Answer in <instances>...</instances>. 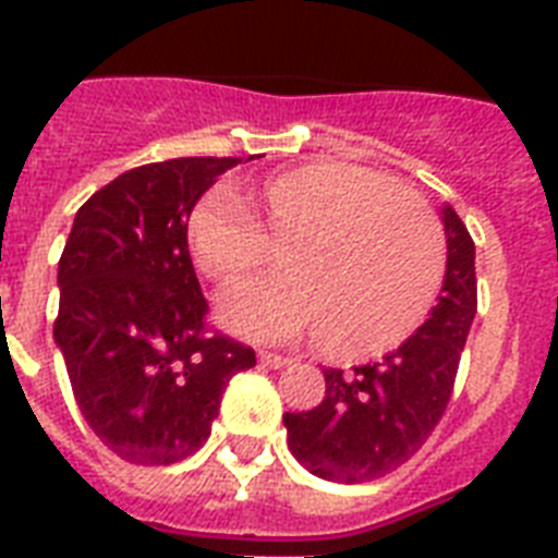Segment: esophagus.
Listing matches in <instances>:
<instances>
[{
    "label": "esophagus",
    "mask_w": 558,
    "mask_h": 558,
    "mask_svg": "<svg viewBox=\"0 0 558 558\" xmlns=\"http://www.w3.org/2000/svg\"><path fill=\"white\" fill-rule=\"evenodd\" d=\"M257 359H260V365L271 367V371H278V367L292 365V359H289V356H278V353H266V350H263V353Z\"/></svg>",
    "instance_id": "esophagus-1"
}]
</instances>
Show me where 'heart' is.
Instances as JSON below:
<instances>
[{
    "label": "heart",
    "mask_w": 558,
    "mask_h": 558,
    "mask_svg": "<svg viewBox=\"0 0 558 558\" xmlns=\"http://www.w3.org/2000/svg\"><path fill=\"white\" fill-rule=\"evenodd\" d=\"M187 252L217 287H234L280 245V278L234 289L222 318L254 339H298L332 362L402 348L432 313L446 278L434 210L385 173L306 161L260 182L210 193L191 210Z\"/></svg>",
    "instance_id": "b5f03b06"
}]
</instances>
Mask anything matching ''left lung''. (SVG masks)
<instances>
[{
    "instance_id": "left-lung-1",
    "label": "left lung",
    "mask_w": 558,
    "mask_h": 558,
    "mask_svg": "<svg viewBox=\"0 0 558 558\" xmlns=\"http://www.w3.org/2000/svg\"><path fill=\"white\" fill-rule=\"evenodd\" d=\"M449 260L442 295L425 324L393 353L353 367L324 371L322 405L283 414L289 451L304 469L336 484L390 475L432 437L449 405L460 353L477 313L475 243L463 219L442 210Z\"/></svg>"
}]
</instances>
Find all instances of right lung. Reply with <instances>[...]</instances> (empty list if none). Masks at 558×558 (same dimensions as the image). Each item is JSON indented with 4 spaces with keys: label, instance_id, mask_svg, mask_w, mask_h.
<instances>
[{
    "label": "right lung",
    "instance_id": "obj_1",
    "mask_svg": "<svg viewBox=\"0 0 558 558\" xmlns=\"http://www.w3.org/2000/svg\"><path fill=\"white\" fill-rule=\"evenodd\" d=\"M236 159H170L112 179L65 240L54 341L83 420L109 451L170 466L208 440L254 350L210 330L187 252L193 205Z\"/></svg>",
    "mask_w": 558,
    "mask_h": 558
}]
</instances>
